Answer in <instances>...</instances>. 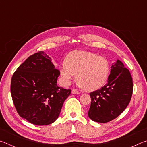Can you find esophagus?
<instances>
[{"mask_svg":"<svg viewBox=\"0 0 147 147\" xmlns=\"http://www.w3.org/2000/svg\"><path fill=\"white\" fill-rule=\"evenodd\" d=\"M72 93L74 94H80V92L76 90V89H73V90H72Z\"/></svg>","mask_w":147,"mask_h":147,"instance_id":"34e87169","label":"esophagus"}]
</instances>
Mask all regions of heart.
<instances>
[{
    "label": "heart",
    "mask_w": 147,
    "mask_h": 147,
    "mask_svg": "<svg viewBox=\"0 0 147 147\" xmlns=\"http://www.w3.org/2000/svg\"><path fill=\"white\" fill-rule=\"evenodd\" d=\"M109 65L104 57L82 51H74L60 64L63 82L69 85L76 78L81 88L96 90L102 86L108 78Z\"/></svg>",
    "instance_id": "obj_1"
}]
</instances>
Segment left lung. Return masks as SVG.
<instances>
[{"mask_svg": "<svg viewBox=\"0 0 147 147\" xmlns=\"http://www.w3.org/2000/svg\"><path fill=\"white\" fill-rule=\"evenodd\" d=\"M132 92L133 82L130 71L117 59L111 65L106 85L90 93L91 103L89 117L101 123L113 120L126 108Z\"/></svg>", "mask_w": 147, "mask_h": 147, "instance_id": "obj_1", "label": "left lung"}]
</instances>
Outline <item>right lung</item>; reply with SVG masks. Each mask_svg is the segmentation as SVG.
<instances>
[{
  "label": "right lung",
  "mask_w": 147,
  "mask_h": 147,
  "mask_svg": "<svg viewBox=\"0 0 147 147\" xmlns=\"http://www.w3.org/2000/svg\"><path fill=\"white\" fill-rule=\"evenodd\" d=\"M60 73L51 58L39 51L29 56L13 74L11 94L22 118L36 125H48L58 118L71 89L57 85Z\"/></svg>",
  "instance_id": "add662e5"
}]
</instances>
